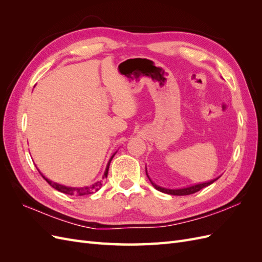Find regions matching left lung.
Instances as JSON below:
<instances>
[{
    "mask_svg": "<svg viewBox=\"0 0 262 262\" xmlns=\"http://www.w3.org/2000/svg\"><path fill=\"white\" fill-rule=\"evenodd\" d=\"M146 175H147V171H146ZM147 177H148V175H147ZM220 177H217V178H215V179H213V180H211V181H208V182H202V184H198V185H193V186H191V187H187V188H182V189H166V188H162V187H160V186H157L156 184H154V182L149 179V177H148V179H149V181H150V184L153 185V187L156 189V190H158V191H161V192H164V193H167V194H171V195H188V194H192V193H195V192H198V191H200L201 189H203L204 187H207V186H210L211 184H213L214 181L215 180H217Z\"/></svg>",
    "mask_w": 262,
    "mask_h": 262,
    "instance_id": "left-lung-1",
    "label": "left lung"
}]
</instances>
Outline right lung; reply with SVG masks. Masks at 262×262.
I'll return each mask as SVG.
<instances>
[{
    "label": "right lung",
    "instance_id": "right-lung-1",
    "mask_svg": "<svg viewBox=\"0 0 262 262\" xmlns=\"http://www.w3.org/2000/svg\"><path fill=\"white\" fill-rule=\"evenodd\" d=\"M116 154V153H115ZM115 154L112 156V158H110L108 164H107V167H106V170H105V173H104V177H102V179L104 178H107V175H108V169H109V165H110V162H112L113 157L115 156ZM40 172V171H39ZM41 176L46 179V181L48 182V184L50 186H52L54 189H57L58 191L62 192V193H66V194H70V195H86V194H91V193H94L98 191V190L101 188L102 186V180H99L97 182H95V184L91 185V186H86V187H81V188H73V187H67V186H62V185H59V184H55V182H52L50 181L49 179H47L42 173Z\"/></svg>",
    "mask_w": 262,
    "mask_h": 262
}]
</instances>
